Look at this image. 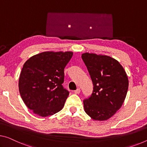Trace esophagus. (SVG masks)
I'll return each instance as SVG.
<instances>
[{
  "label": "esophagus",
  "mask_w": 147,
  "mask_h": 147,
  "mask_svg": "<svg viewBox=\"0 0 147 147\" xmlns=\"http://www.w3.org/2000/svg\"><path fill=\"white\" fill-rule=\"evenodd\" d=\"M80 92H81V89H80V88H78V89H77L76 91H74V93L79 94V93H80Z\"/></svg>",
  "instance_id": "1"
}]
</instances>
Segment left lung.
I'll return each instance as SVG.
<instances>
[{
    "label": "left lung",
    "instance_id": "1",
    "mask_svg": "<svg viewBox=\"0 0 147 147\" xmlns=\"http://www.w3.org/2000/svg\"><path fill=\"white\" fill-rule=\"evenodd\" d=\"M81 57L94 86L91 95L83 100L85 112L94 120H107L124 102L129 85L127 74L110 56L86 53Z\"/></svg>",
    "mask_w": 147,
    "mask_h": 147
}]
</instances>
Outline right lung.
I'll list each match as a JSON object with an SVG mask.
<instances>
[{
	"instance_id": "right-lung-1",
	"label": "right lung",
	"mask_w": 147,
	"mask_h": 147,
	"mask_svg": "<svg viewBox=\"0 0 147 147\" xmlns=\"http://www.w3.org/2000/svg\"><path fill=\"white\" fill-rule=\"evenodd\" d=\"M73 53L47 51L25 62L19 79L20 95L29 109L42 117L62 109L69 95L62 83L64 68Z\"/></svg>"
}]
</instances>
